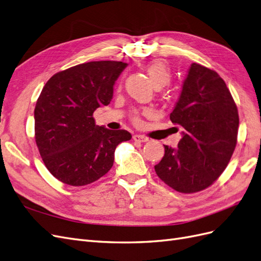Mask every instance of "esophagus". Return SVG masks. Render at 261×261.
<instances>
[{"label":"esophagus","mask_w":261,"mask_h":261,"mask_svg":"<svg viewBox=\"0 0 261 261\" xmlns=\"http://www.w3.org/2000/svg\"><path fill=\"white\" fill-rule=\"evenodd\" d=\"M133 139L137 141V143H146V141H148L149 139L143 135H134L133 136Z\"/></svg>","instance_id":"34e87169"}]
</instances>
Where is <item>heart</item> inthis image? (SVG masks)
I'll use <instances>...</instances> for the list:
<instances>
[{
  "label": "heart",
  "mask_w": 261,
  "mask_h": 261,
  "mask_svg": "<svg viewBox=\"0 0 261 261\" xmlns=\"http://www.w3.org/2000/svg\"><path fill=\"white\" fill-rule=\"evenodd\" d=\"M147 73L154 88H162L171 82V72L168 64L161 60H154L147 65ZM133 120L137 122L138 115L134 114Z\"/></svg>",
  "instance_id": "obj_1"
}]
</instances>
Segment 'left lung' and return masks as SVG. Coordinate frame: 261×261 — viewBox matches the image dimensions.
Listing matches in <instances>:
<instances>
[{
	"label": "left lung",
	"instance_id": "left-lung-1",
	"mask_svg": "<svg viewBox=\"0 0 261 261\" xmlns=\"http://www.w3.org/2000/svg\"><path fill=\"white\" fill-rule=\"evenodd\" d=\"M170 120L183 127V137L176 149L164 146L156 175L176 192H200L222 174L234 152L240 120L232 94L217 72L193 63Z\"/></svg>",
	"mask_w": 261,
	"mask_h": 261
}]
</instances>
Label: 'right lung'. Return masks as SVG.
<instances>
[{
  "mask_svg": "<svg viewBox=\"0 0 261 261\" xmlns=\"http://www.w3.org/2000/svg\"><path fill=\"white\" fill-rule=\"evenodd\" d=\"M126 66L117 61L84 63L44 85L35 108V138L46 169L62 183L84 186L106 175L116 146L132 138L127 130L96 125L92 116L111 102Z\"/></svg>",
  "mask_w": 261,
  "mask_h": 261,
  "instance_id": "1",
  "label": "right lung"
}]
</instances>
